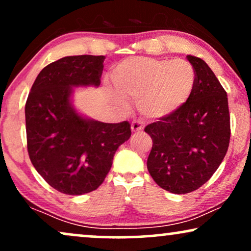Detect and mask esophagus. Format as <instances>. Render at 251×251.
<instances>
[{"label": "esophagus", "mask_w": 251, "mask_h": 251, "mask_svg": "<svg viewBox=\"0 0 251 251\" xmlns=\"http://www.w3.org/2000/svg\"><path fill=\"white\" fill-rule=\"evenodd\" d=\"M144 126H145L144 120H141V119H134V120H133L132 125H131L132 132H133V133L141 132L142 129H144Z\"/></svg>", "instance_id": "obj_1"}]
</instances>
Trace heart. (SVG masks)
I'll use <instances>...</instances> for the list:
<instances>
[{
    "mask_svg": "<svg viewBox=\"0 0 251 251\" xmlns=\"http://www.w3.org/2000/svg\"><path fill=\"white\" fill-rule=\"evenodd\" d=\"M111 81L119 95L138 100L146 117L160 119L175 113L188 102L196 84V72L183 59L134 56L113 68ZM113 98L124 103L117 95Z\"/></svg>",
    "mask_w": 251,
    "mask_h": 251,
    "instance_id": "b5f03b06",
    "label": "heart"
}]
</instances>
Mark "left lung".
Listing matches in <instances>:
<instances>
[{
  "label": "left lung",
  "instance_id": "obj_1",
  "mask_svg": "<svg viewBox=\"0 0 251 251\" xmlns=\"http://www.w3.org/2000/svg\"><path fill=\"white\" fill-rule=\"evenodd\" d=\"M186 58L196 72L188 102L145 128L153 140L149 174L158 186L176 195L195 191L211 178L223 162L230 138L226 91L204 60Z\"/></svg>",
  "mask_w": 251,
  "mask_h": 251
}]
</instances>
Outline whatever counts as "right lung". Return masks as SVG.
<instances>
[{
	"mask_svg": "<svg viewBox=\"0 0 251 251\" xmlns=\"http://www.w3.org/2000/svg\"><path fill=\"white\" fill-rule=\"evenodd\" d=\"M104 55L65 56L38 74L25 104L27 151L40 176L59 192L80 196L105 179L128 122L106 124L78 113L74 88L100 84Z\"/></svg>",
	"mask_w": 251,
	"mask_h": 251,
	"instance_id": "right-lung-1",
	"label": "right lung"
}]
</instances>
